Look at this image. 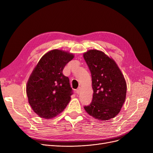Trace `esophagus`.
Here are the masks:
<instances>
[{
  "mask_svg": "<svg viewBox=\"0 0 153 153\" xmlns=\"http://www.w3.org/2000/svg\"><path fill=\"white\" fill-rule=\"evenodd\" d=\"M80 91H81V88L80 87H78V88L77 89V90H76V93L77 94H79L80 93Z\"/></svg>",
  "mask_w": 153,
  "mask_h": 153,
  "instance_id": "obj_1",
  "label": "esophagus"
}]
</instances>
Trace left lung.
<instances>
[{
  "instance_id": "1",
  "label": "left lung",
  "mask_w": 153,
  "mask_h": 153,
  "mask_svg": "<svg viewBox=\"0 0 153 153\" xmlns=\"http://www.w3.org/2000/svg\"><path fill=\"white\" fill-rule=\"evenodd\" d=\"M92 76L93 97L86 112L97 120L106 121L115 117L125 101L127 83L117 63L98 50L83 54Z\"/></svg>"
}]
</instances>
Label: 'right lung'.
<instances>
[{"mask_svg": "<svg viewBox=\"0 0 153 153\" xmlns=\"http://www.w3.org/2000/svg\"><path fill=\"white\" fill-rule=\"evenodd\" d=\"M74 55L54 49L44 54L28 79L26 94L33 111L51 119L61 113L71 100L73 90L62 70Z\"/></svg>", "mask_w": 153, "mask_h": 153, "instance_id": "1", "label": "right lung"}]
</instances>
